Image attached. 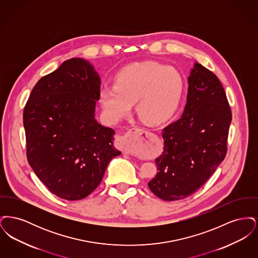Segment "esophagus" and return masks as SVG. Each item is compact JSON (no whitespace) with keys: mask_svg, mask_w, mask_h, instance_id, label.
Instances as JSON below:
<instances>
[{"mask_svg":"<svg viewBox=\"0 0 258 258\" xmlns=\"http://www.w3.org/2000/svg\"><path fill=\"white\" fill-rule=\"evenodd\" d=\"M153 134L145 131L143 128H133L127 134L119 136L115 142L116 147L123 151L125 154H132L133 153V144L137 141L145 140L153 136Z\"/></svg>","mask_w":258,"mask_h":258,"instance_id":"obj_1","label":"esophagus"}]
</instances>
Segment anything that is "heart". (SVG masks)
<instances>
[{
    "label": "heart",
    "instance_id": "obj_1",
    "mask_svg": "<svg viewBox=\"0 0 258 258\" xmlns=\"http://www.w3.org/2000/svg\"><path fill=\"white\" fill-rule=\"evenodd\" d=\"M184 81L175 69L156 61L135 63L117 74L114 88L100 91L107 117L116 122L127 116L133 104L139 118L148 123L167 120L177 109Z\"/></svg>",
    "mask_w": 258,
    "mask_h": 258
}]
</instances>
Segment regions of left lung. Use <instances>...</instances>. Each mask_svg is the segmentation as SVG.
<instances>
[{"label":"left lung","instance_id":"8db88e82","mask_svg":"<svg viewBox=\"0 0 258 258\" xmlns=\"http://www.w3.org/2000/svg\"><path fill=\"white\" fill-rule=\"evenodd\" d=\"M182 116L163 128V152L157 175L148 183L165 201L181 200L198 190L226 155L231 110L216 74L195 61L187 77Z\"/></svg>","mask_w":258,"mask_h":258}]
</instances>
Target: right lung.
I'll use <instances>...</instances> for the list:
<instances>
[{
  "label": "right lung",
  "mask_w": 258,
  "mask_h": 258,
  "mask_svg": "<svg viewBox=\"0 0 258 258\" xmlns=\"http://www.w3.org/2000/svg\"><path fill=\"white\" fill-rule=\"evenodd\" d=\"M100 77L83 58L67 60L37 81L23 114L27 159L52 194L74 201L92 194L121 152L115 131L98 123Z\"/></svg>",
  "instance_id": "obj_1"
}]
</instances>
